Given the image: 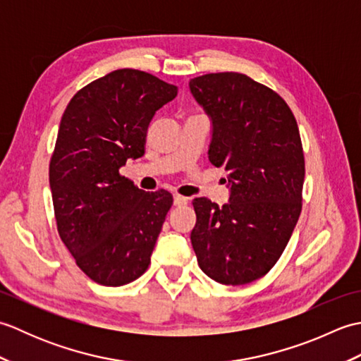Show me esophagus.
Wrapping results in <instances>:
<instances>
[{
  "label": "esophagus",
  "mask_w": 361,
  "mask_h": 361,
  "mask_svg": "<svg viewBox=\"0 0 361 361\" xmlns=\"http://www.w3.org/2000/svg\"><path fill=\"white\" fill-rule=\"evenodd\" d=\"M173 204L175 206H186L188 204V198L183 195H175L173 197Z\"/></svg>",
  "instance_id": "esophagus-1"
}]
</instances>
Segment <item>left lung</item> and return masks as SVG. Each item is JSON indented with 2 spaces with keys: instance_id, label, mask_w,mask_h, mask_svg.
<instances>
[{
  "instance_id": "1",
  "label": "left lung",
  "mask_w": 361,
  "mask_h": 361,
  "mask_svg": "<svg viewBox=\"0 0 361 361\" xmlns=\"http://www.w3.org/2000/svg\"><path fill=\"white\" fill-rule=\"evenodd\" d=\"M212 121L209 161L224 167L229 203L194 198L190 242L211 279L243 286L278 262L302 209L305 163L296 119L283 99L240 73L189 82Z\"/></svg>"
}]
</instances>
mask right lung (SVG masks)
<instances>
[{"label": "right lung", "instance_id": "obj_1", "mask_svg": "<svg viewBox=\"0 0 361 361\" xmlns=\"http://www.w3.org/2000/svg\"><path fill=\"white\" fill-rule=\"evenodd\" d=\"M176 93L155 75L124 68L79 90L60 121L49 163L57 231L101 286H126L149 268L173 198L164 189L145 192L119 169L144 155L152 118Z\"/></svg>", "mask_w": 361, "mask_h": 361}]
</instances>
